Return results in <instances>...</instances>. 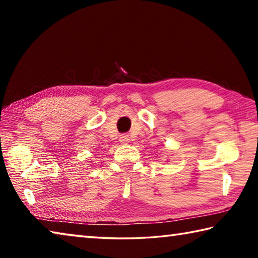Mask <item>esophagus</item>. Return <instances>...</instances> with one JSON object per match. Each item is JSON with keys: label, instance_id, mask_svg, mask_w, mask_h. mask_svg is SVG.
I'll return each instance as SVG.
<instances>
[{"label": "esophagus", "instance_id": "obj_1", "mask_svg": "<svg viewBox=\"0 0 258 258\" xmlns=\"http://www.w3.org/2000/svg\"><path fill=\"white\" fill-rule=\"evenodd\" d=\"M119 141H120L121 143H124V145H126V143H128V142H130L128 135H121V137L119 138Z\"/></svg>", "mask_w": 258, "mask_h": 258}]
</instances>
